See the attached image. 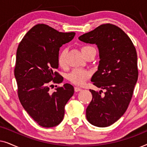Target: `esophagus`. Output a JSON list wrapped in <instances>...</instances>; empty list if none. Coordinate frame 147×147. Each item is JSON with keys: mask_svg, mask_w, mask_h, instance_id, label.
<instances>
[{"mask_svg": "<svg viewBox=\"0 0 147 147\" xmlns=\"http://www.w3.org/2000/svg\"><path fill=\"white\" fill-rule=\"evenodd\" d=\"M74 90H75V92H78L81 91L82 88H79V87H75V88H74Z\"/></svg>", "mask_w": 147, "mask_h": 147, "instance_id": "obj_1", "label": "esophagus"}]
</instances>
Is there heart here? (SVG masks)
Segmentation results:
<instances>
[{
	"instance_id": "1",
	"label": "heart",
	"mask_w": 147,
	"mask_h": 147,
	"mask_svg": "<svg viewBox=\"0 0 147 147\" xmlns=\"http://www.w3.org/2000/svg\"><path fill=\"white\" fill-rule=\"evenodd\" d=\"M93 49V47L90 46H84L82 47V51L83 54L88 50ZM66 54L67 50L62 49L59 52L57 57V63L59 67L62 68L66 66ZM90 77V72L87 70L82 69H75L67 75V79L72 83L76 85H82Z\"/></svg>"
}]
</instances>
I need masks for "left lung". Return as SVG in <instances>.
I'll return each mask as SVG.
<instances>
[{
	"mask_svg": "<svg viewBox=\"0 0 147 147\" xmlns=\"http://www.w3.org/2000/svg\"><path fill=\"white\" fill-rule=\"evenodd\" d=\"M79 39L97 45L100 61L91 81L106 90L101 95L102 90H90L92 100L86 118L98 127L109 126L123 115L131 100L138 76L136 49L128 36L112 24L100 25Z\"/></svg>",
	"mask_w": 147,
	"mask_h": 147,
	"instance_id": "1",
	"label": "left lung"
}]
</instances>
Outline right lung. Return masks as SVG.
<instances>
[{
	"label": "right lung",
	"instance_id": "right-lung-1",
	"mask_svg": "<svg viewBox=\"0 0 147 147\" xmlns=\"http://www.w3.org/2000/svg\"><path fill=\"white\" fill-rule=\"evenodd\" d=\"M76 33H61L45 24H38L24 36L17 51L15 77L21 104L41 126L51 128L63 119L65 104L74 88L65 84L50 93L49 82H63L55 71L60 47L71 41Z\"/></svg>",
	"mask_w": 147,
	"mask_h": 147
}]
</instances>
